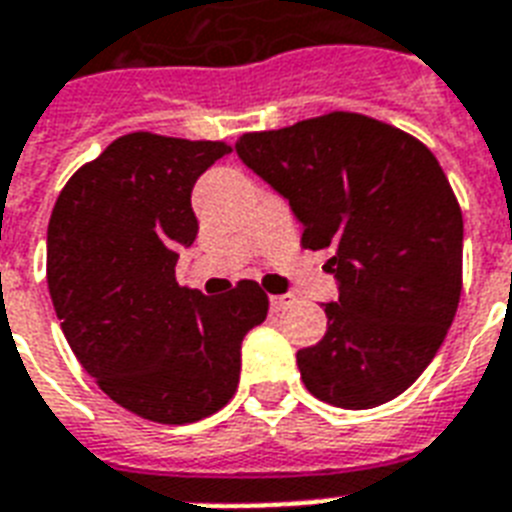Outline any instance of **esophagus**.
<instances>
[{
	"mask_svg": "<svg viewBox=\"0 0 512 512\" xmlns=\"http://www.w3.org/2000/svg\"><path fill=\"white\" fill-rule=\"evenodd\" d=\"M289 303H292V297L289 295H271V311H284Z\"/></svg>",
	"mask_w": 512,
	"mask_h": 512,
	"instance_id": "34e87169",
	"label": "esophagus"
}]
</instances>
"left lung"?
<instances>
[{"label": "left lung", "mask_w": 512, "mask_h": 512, "mask_svg": "<svg viewBox=\"0 0 512 512\" xmlns=\"http://www.w3.org/2000/svg\"><path fill=\"white\" fill-rule=\"evenodd\" d=\"M236 154L327 249L340 297L327 335L297 350L305 388L340 409L401 396L441 348L462 292V212L428 146L364 114L332 111L247 132Z\"/></svg>", "instance_id": "8db88e82"}]
</instances>
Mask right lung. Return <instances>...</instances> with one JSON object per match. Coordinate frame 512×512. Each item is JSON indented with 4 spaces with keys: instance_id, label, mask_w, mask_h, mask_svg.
<instances>
[{
    "instance_id": "right-lung-1",
    "label": "right lung",
    "mask_w": 512,
    "mask_h": 512,
    "mask_svg": "<svg viewBox=\"0 0 512 512\" xmlns=\"http://www.w3.org/2000/svg\"><path fill=\"white\" fill-rule=\"evenodd\" d=\"M223 140L130 132L71 175L47 225V287L68 345L111 401L188 425L239 388L241 340L268 316L257 281L217 297L180 287L199 223L191 191Z\"/></svg>"
}]
</instances>
